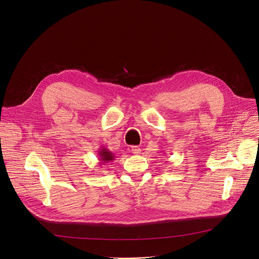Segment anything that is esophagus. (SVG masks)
I'll return each instance as SVG.
<instances>
[{"label":"esophagus","instance_id":"34e87169","mask_svg":"<svg viewBox=\"0 0 259 259\" xmlns=\"http://www.w3.org/2000/svg\"><path fill=\"white\" fill-rule=\"evenodd\" d=\"M131 152H132V154H134V155H139V154L141 153V150L139 149L138 146H132Z\"/></svg>","mask_w":259,"mask_h":259}]
</instances>
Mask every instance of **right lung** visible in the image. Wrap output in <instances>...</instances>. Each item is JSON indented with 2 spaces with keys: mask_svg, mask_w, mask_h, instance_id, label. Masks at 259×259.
<instances>
[{
  "mask_svg": "<svg viewBox=\"0 0 259 259\" xmlns=\"http://www.w3.org/2000/svg\"><path fill=\"white\" fill-rule=\"evenodd\" d=\"M97 156H98V161H99V165H103L105 163L112 162L115 160V156L114 154L108 151V149H106L105 146L100 147V150L97 152Z\"/></svg>",
  "mask_w": 259,
  "mask_h": 259,
  "instance_id": "1",
  "label": "right lung"
}]
</instances>
